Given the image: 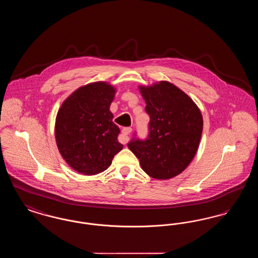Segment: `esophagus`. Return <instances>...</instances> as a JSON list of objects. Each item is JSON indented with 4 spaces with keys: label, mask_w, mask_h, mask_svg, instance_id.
<instances>
[{
    "label": "esophagus",
    "mask_w": 258,
    "mask_h": 258,
    "mask_svg": "<svg viewBox=\"0 0 258 258\" xmlns=\"http://www.w3.org/2000/svg\"><path fill=\"white\" fill-rule=\"evenodd\" d=\"M132 131H133V128H132V127H130V126L123 127V130H122V135H121V136H120V138H119V140H120V142H121V143H123V144H125V143H126L127 135H130V134L132 133Z\"/></svg>",
    "instance_id": "esophagus-1"
}]
</instances>
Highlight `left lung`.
Here are the masks:
<instances>
[{
	"mask_svg": "<svg viewBox=\"0 0 258 258\" xmlns=\"http://www.w3.org/2000/svg\"><path fill=\"white\" fill-rule=\"evenodd\" d=\"M150 116L147 137L127 143L149 176L165 180L181 172L194 159L203 130L197 104L182 90L166 81L140 87Z\"/></svg>",
	"mask_w": 258,
	"mask_h": 258,
	"instance_id": "left-lung-1",
	"label": "left lung"
}]
</instances>
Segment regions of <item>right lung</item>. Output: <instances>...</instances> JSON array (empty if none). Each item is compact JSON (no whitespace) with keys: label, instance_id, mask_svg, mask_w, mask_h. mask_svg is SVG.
<instances>
[{"label":"right lung","instance_id":"1","mask_svg":"<svg viewBox=\"0 0 258 258\" xmlns=\"http://www.w3.org/2000/svg\"><path fill=\"white\" fill-rule=\"evenodd\" d=\"M115 89L104 82L77 89L61 104L55 125L57 146L67 163L79 173L106 170L123 145L109 110Z\"/></svg>","mask_w":258,"mask_h":258}]
</instances>
